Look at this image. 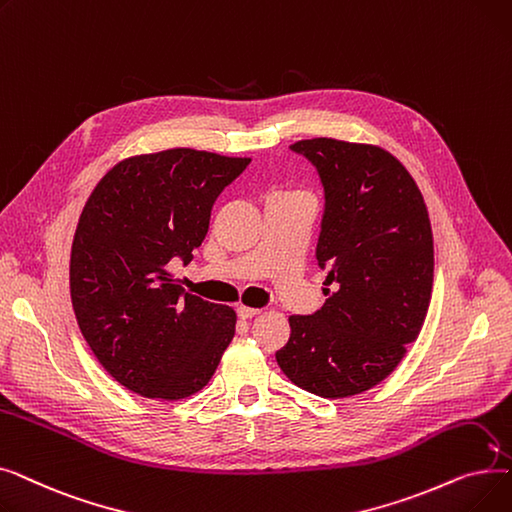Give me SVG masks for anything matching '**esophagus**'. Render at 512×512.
<instances>
[{
    "label": "esophagus",
    "mask_w": 512,
    "mask_h": 512,
    "mask_svg": "<svg viewBox=\"0 0 512 512\" xmlns=\"http://www.w3.org/2000/svg\"><path fill=\"white\" fill-rule=\"evenodd\" d=\"M236 313H238V317H240V319H253L255 315H259V309H253V307H245V305H240V307L236 309Z\"/></svg>",
    "instance_id": "1"
}]
</instances>
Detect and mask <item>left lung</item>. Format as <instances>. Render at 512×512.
Instances as JSON below:
<instances>
[{"mask_svg": "<svg viewBox=\"0 0 512 512\" xmlns=\"http://www.w3.org/2000/svg\"><path fill=\"white\" fill-rule=\"evenodd\" d=\"M324 186L315 259L326 303L292 315L276 353L286 378L321 398L361 394L415 342L434 284V238L415 180L382 147L336 139L290 145Z\"/></svg>", "mask_w": 512, "mask_h": 512, "instance_id": "8db88e82", "label": "left lung"}]
</instances>
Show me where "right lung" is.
Listing matches in <instances>:
<instances>
[{
    "label": "right lung",
    "mask_w": 512,
    "mask_h": 512,
    "mask_svg": "<svg viewBox=\"0 0 512 512\" xmlns=\"http://www.w3.org/2000/svg\"><path fill=\"white\" fill-rule=\"evenodd\" d=\"M251 164L195 149L120 161L91 193L70 255V297L97 361L124 388L178 400L199 392L234 336L236 313L170 276L201 245L211 207Z\"/></svg>",
    "instance_id": "add662e5"
}]
</instances>
